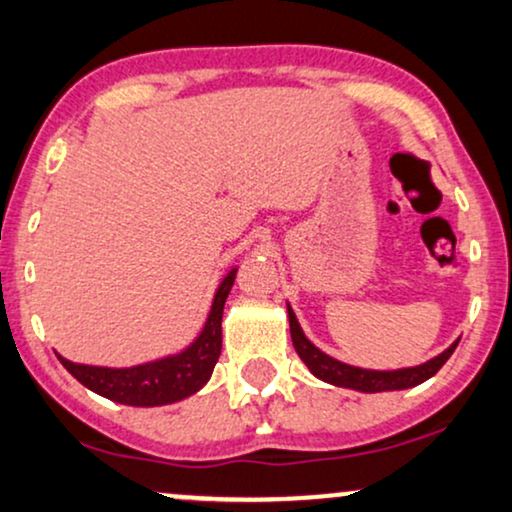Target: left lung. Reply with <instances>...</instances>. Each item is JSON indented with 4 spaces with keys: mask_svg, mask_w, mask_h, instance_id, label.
<instances>
[{
    "mask_svg": "<svg viewBox=\"0 0 512 512\" xmlns=\"http://www.w3.org/2000/svg\"><path fill=\"white\" fill-rule=\"evenodd\" d=\"M288 319H290V338H293L295 352L300 354V359L307 364L316 378L326 380V383L349 387V390L359 392H387V390H406V387H416L425 380L432 378L439 368L446 364V359L454 354L458 340L449 349H444L442 354L435 359L425 361V364L413 366V368H399V371H366V368L347 366L342 361L328 357L321 349H316L312 342L304 338L300 323H297L293 309L288 307Z\"/></svg>",
    "mask_w": 512,
    "mask_h": 512,
    "instance_id": "left-lung-1",
    "label": "left lung"
}]
</instances>
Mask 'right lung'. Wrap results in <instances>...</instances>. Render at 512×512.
<instances>
[{
    "label": "right lung",
    "mask_w": 512,
    "mask_h": 512,
    "mask_svg": "<svg viewBox=\"0 0 512 512\" xmlns=\"http://www.w3.org/2000/svg\"><path fill=\"white\" fill-rule=\"evenodd\" d=\"M234 278L236 269L229 271L222 286L217 288L203 333L181 354L134 368L84 366L73 364V361L63 357L58 359L84 387L101 394V397L118 401V404L163 406L186 399L208 383L212 368H215L219 354H222V314L226 297H229V290L234 286Z\"/></svg>",
    "instance_id": "add662e5"
}]
</instances>
